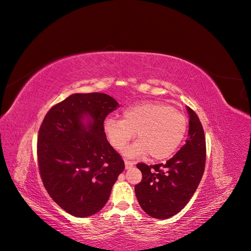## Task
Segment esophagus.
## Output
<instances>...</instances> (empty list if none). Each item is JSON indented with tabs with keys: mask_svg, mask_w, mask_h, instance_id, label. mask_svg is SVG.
I'll return each instance as SVG.
<instances>
[{
	"mask_svg": "<svg viewBox=\"0 0 251 251\" xmlns=\"http://www.w3.org/2000/svg\"><path fill=\"white\" fill-rule=\"evenodd\" d=\"M125 165H126V169H130V168H132V166L134 165V162H132V161H130V160H125Z\"/></svg>",
	"mask_w": 251,
	"mask_h": 251,
	"instance_id": "obj_1",
	"label": "esophagus"
}]
</instances>
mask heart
<instances>
[{"instance_id":"1","label":"heart","mask_w":251,"mask_h":251,"mask_svg":"<svg viewBox=\"0 0 251 251\" xmlns=\"http://www.w3.org/2000/svg\"><path fill=\"white\" fill-rule=\"evenodd\" d=\"M103 130L113 149L123 150L136 133L138 141L126 151V155L149 154L153 160H162L172 156L183 140L187 118L168 103L146 101L126 108L123 119H105Z\"/></svg>"}]
</instances>
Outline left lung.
<instances>
[{
	"instance_id": "left-lung-1",
	"label": "left lung",
	"mask_w": 251,
	"mask_h": 251,
	"mask_svg": "<svg viewBox=\"0 0 251 251\" xmlns=\"http://www.w3.org/2000/svg\"><path fill=\"white\" fill-rule=\"evenodd\" d=\"M189 115L188 137L178 153L165 164L138 163L142 179L135 185L141 208L155 219H168L184 208L202 179L206 161V142L195 111Z\"/></svg>"
}]
</instances>
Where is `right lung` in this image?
Here are the masks:
<instances>
[{
    "label": "right lung",
    "mask_w": 251,
    "mask_h": 251,
    "mask_svg": "<svg viewBox=\"0 0 251 251\" xmlns=\"http://www.w3.org/2000/svg\"><path fill=\"white\" fill-rule=\"evenodd\" d=\"M119 108L104 93L72 94L48 111L37 136V162L45 188L74 217H90L108 202L125 162L103 130L104 119ZM85 116L92 121L82 124Z\"/></svg>",
    "instance_id": "right-lung-1"
}]
</instances>
